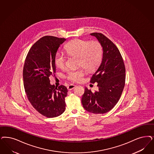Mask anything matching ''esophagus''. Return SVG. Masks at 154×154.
Segmentation results:
<instances>
[{
    "mask_svg": "<svg viewBox=\"0 0 154 154\" xmlns=\"http://www.w3.org/2000/svg\"><path fill=\"white\" fill-rule=\"evenodd\" d=\"M76 86V85H73V84H70L68 86V89L69 90H72Z\"/></svg>",
    "mask_w": 154,
    "mask_h": 154,
    "instance_id": "34e87169",
    "label": "esophagus"
}]
</instances>
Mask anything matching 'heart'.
<instances>
[{
  "instance_id": "obj_1",
  "label": "heart",
  "mask_w": 154,
  "mask_h": 154,
  "mask_svg": "<svg viewBox=\"0 0 154 154\" xmlns=\"http://www.w3.org/2000/svg\"><path fill=\"white\" fill-rule=\"evenodd\" d=\"M65 50L69 56L79 57V66L88 70L96 69L102 57V48L100 43L97 41L89 42L87 40L75 39L66 45ZM54 64L60 69L65 68L66 57L64 53L57 52L56 54ZM84 75L85 72L82 69L71 70L68 73L67 78L73 82H79Z\"/></svg>"
}]
</instances>
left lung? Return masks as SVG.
<instances>
[{
  "mask_svg": "<svg viewBox=\"0 0 154 154\" xmlns=\"http://www.w3.org/2000/svg\"><path fill=\"white\" fill-rule=\"evenodd\" d=\"M100 43L102 58L90 82H97L98 90L92 93L85 87L81 98L84 108L93 114L109 112L119 101L124 89L126 70L122 56L115 44L100 33H90Z\"/></svg>",
  "mask_w": 154,
  "mask_h": 154,
  "instance_id": "1",
  "label": "left lung"
}]
</instances>
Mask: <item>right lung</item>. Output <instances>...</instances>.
Here are the masks:
<instances>
[{
	"label": "right lung",
	"mask_w": 154,
	"mask_h": 154,
	"mask_svg": "<svg viewBox=\"0 0 154 154\" xmlns=\"http://www.w3.org/2000/svg\"><path fill=\"white\" fill-rule=\"evenodd\" d=\"M64 38L46 36L29 51L23 68V80L27 98L42 115L58 117L65 110L68 89L64 85H51L49 77L56 72L54 57Z\"/></svg>",
	"instance_id": "1"
}]
</instances>
